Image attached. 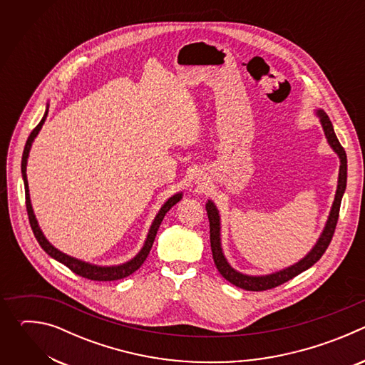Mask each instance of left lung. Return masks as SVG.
I'll return each mask as SVG.
<instances>
[{
	"label": "left lung",
	"instance_id": "left-lung-1",
	"mask_svg": "<svg viewBox=\"0 0 365 365\" xmlns=\"http://www.w3.org/2000/svg\"><path fill=\"white\" fill-rule=\"evenodd\" d=\"M315 115L319 118V123L322 125V130L325 133L327 141L331 145V148L336 153L338 159H339V173H338V185H336V192H335V197L331 206V211L328 215V220L325 222V227L319 235V238L317 240L315 245L310 248V251L300 258L297 263L284 267L279 272L270 273V274H259V276H251V274H245L241 273L238 270H235L230 263L224 254L222 250V240H221V215L217 205L207 199L205 207L207 212V220H210V232H211V250H212V257L215 266L218 269V272L222 274L224 279H227L230 283H232L237 287L245 289V290H251V292H262V290H267V289H273L276 286L283 284L284 282L293 279L294 276L300 274L302 272L307 270L309 267L314 266L318 259L322 257V254L327 251L336 222H338V214H339V207H341V200L342 196L345 193L346 189V154L345 150L342 148V145L339 144L336 134L334 131V125L329 120V117L327 115V113L322 108H317L315 110Z\"/></svg>",
	"mask_w": 365,
	"mask_h": 365
}]
</instances>
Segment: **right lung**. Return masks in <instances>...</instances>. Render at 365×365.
<instances>
[{"mask_svg": "<svg viewBox=\"0 0 365 365\" xmlns=\"http://www.w3.org/2000/svg\"><path fill=\"white\" fill-rule=\"evenodd\" d=\"M47 113H48V102H47V106H46V111H44V115H43L41 121L37 124V127L31 131V134L27 138V143H26V147H24V151H23V159H21V176H23V182H24V189H26V206H27V214H29V220H30V225H31V230L34 232V237L38 241V244L41 245V248L51 258H55L56 262L65 264L73 273H76V274H79V276H82L85 279L95 280V282H114V280L124 279V277L133 274L135 270H138L140 266L145 262V258H147V255H148V252L151 250V245L154 242L155 234H158L159 227H160L165 215L172 210L173 205H176L183 197V192L175 193L173 196H170L163 203V206L159 210L158 215L154 217V220H153V222H151V225L148 228V232H147V237L144 240V244H143L141 250L131 259L125 262V263L114 264V266H98V264H92L89 262H83V259H79L76 257H72V255L61 251L59 248H56L53 244H51L46 238V235L43 234V231H41V228H40V225L37 222V218L34 215L33 206H31L29 182H27V173H26L27 172V159H29V154H30L33 141L37 137V134L40 133V130H41V127H43V124L46 121Z\"/></svg>", "mask_w": 365, "mask_h": 365, "instance_id": "1", "label": "right lung"}]
</instances>
